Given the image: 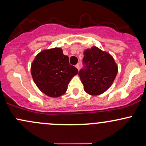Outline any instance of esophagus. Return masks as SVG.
<instances>
[{"instance_id":"obj_1","label":"esophagus","mask_w":146,"mask_h":146,"mask_svg":"<svg viewBox=\"0 0 146 146\" xmlns=\"http://www.w3.org/2000/svg\"><path fill=\"white\" fill-rule=\"evenodd\" d=\"M76 67L77 68H78V70H79L80 69V64H76Z\"/></svg>"}]
</instances>
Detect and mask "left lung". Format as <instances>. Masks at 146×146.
Wrapping results in <instances>:
<instances>
[{
  "instance_id": "left-lung-1",
  "label": "left lung",
  "mask_w": 146,
  "mask_h": 146,
  "mask_svg": "<svg viewBox=\"0 0 146 146\" xmlns=\"http://www.w3.org/2000/svg\"><path fill=\"white\" fill-rule=\"evenodd\" d=\"M84 68L78 73L84 90L91 96L105 92L114 81L118 73V66L109 52L96 46L84 51Z\"/></svg>"
}]
</instances>
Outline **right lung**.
Wrapping results in <instances>:
<instances>
[{
    "instance_id": "add662e5",
    "label": "right lung",
    "mask_w": 146,
    "mask_h": 146,
    "mask_svg": "<svg viewBox=\"0 0 146 146\" xmlns=\"http://www.w3.org/2000/svg\"><path fill=\"white\" fill-rule=\"evenodd\" d=\"M78 73V69L70 65L68 57L64 55L61 48L41 51L31 64L35 84L41 92L52 98L64 94L70 80Z\"/></svg>"
}]
</instances>
